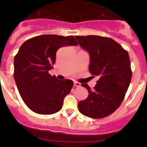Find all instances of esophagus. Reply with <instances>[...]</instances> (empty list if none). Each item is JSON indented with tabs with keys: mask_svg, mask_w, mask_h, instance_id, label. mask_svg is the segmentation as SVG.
<instances>
[{
	"mask_svg": "<svg viewBox=\"0 0 147 147\" xmlns=\"http://www.w3.org/2000/svg\"><path fill=\"white\" fill-rule=\"evenodd\" d=\"M74 86H75V87H80L81 86V84H80V83H79L78 82H74Z\"/></svg>",
	"mask_w": 147,
	"mask_h": 147,
	"instance_id": "1",
	"label": "esophagus"
}]
</instances>
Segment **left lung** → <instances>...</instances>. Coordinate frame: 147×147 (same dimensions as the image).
<instances>
[{
    "label": "left lung",
    "mask_w": 147,
    "mask_h": 147,
    "mask_svg": "<svg viewBox=\"0 0 147 147\" xmlns=\"http://www.w3.org/2000/svg\"><path fill=\"white\" fill-rule=\"evenodd\" d=\"M75 38L90 55V72L98 78L93 90L87 84H82L89 94L78 103L80 112L93 119L109 116L121 105L131 82L128 53L112 38L98 35Z\"/></svg>",
    "instance_id": "left-lung-1"
}]
</instances>
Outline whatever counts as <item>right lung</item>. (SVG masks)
I'll use <instances>...</instances> for the list:
<instances>
[{"mask_svg": "<svg viewBox=\"0 0 147 147\" xmlns=\"http://www.w3.org/2000/svg\"><path fill=\"white\" fill-rule=\"evenodd\" d=\"M73 36L42 35L28 40L14 57V79L22 99L37 114L52 115L61 109L73 82L58 80L49 74L56 53L66 45H78Z\"/></svg>", "mask_w": 147, "mask_h": 147, "instance_id": "add662e5", "label": "right lung"}]
</instances>
